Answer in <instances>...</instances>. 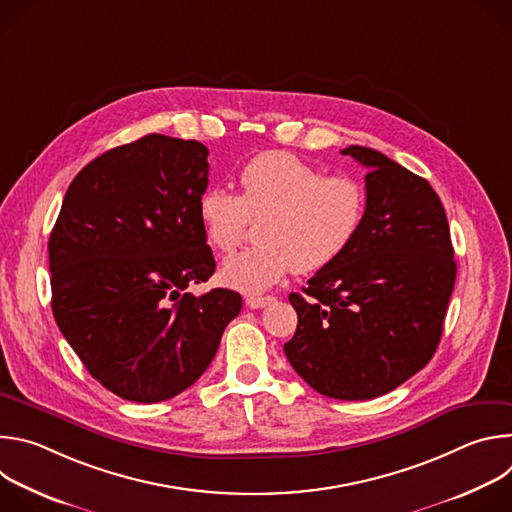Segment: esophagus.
Wrapping results in <instances>:
<instances>
[{
  "label": "esophagus",
  "mask_w": 512,
  "mask_h": 512,
  "mask_svg": "<svg viewBox=\"0 0 512 512\" xmlns=\"http://www.w3.org/2000/svg\"><path fill=\"white\" fill-rule=\"evenodd\" d=\"M245 302H247V306H249V308L257 310V308H265V306L273 304V302H275V298H273V296H257V294H249V296L245 298Z\"/></svg>",
  "instance_id": "obj_1"
}]
</instances>
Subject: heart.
Instances as JSON below:
<instances>
[{"label":"heart","mask_w":512,"mask_h":512,"mask_svg":"<svg viewBox=\"0 0 512 512\" xmlns=\"http://www.w3.org/2000/svg\"><path fill=\"white\" fill-rule=\"evenodd\" d=\"M241 194L208 188L198 200V221L208 243L231 253L249 218L257 225L253 249L221 269V279L255 291L277 283L289 269L312 273L332 263L356 235L364 214V190L346 174H328L294 154L263 152L239 174Z\"/></svg>","instance_id":"heart-1"}]
</instances>
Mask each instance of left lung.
<instances>
[{"instance_id": "1", "label": "left lung", "mask_w": 512, "mask_h": 512, "mask_svg": "<svg viewBox=\"0 0 512 512\" xmlns=\"http://www.w3.org/2000/svg\"><path fill=\"white\" fill-rule=\"evenodd\" d=\"M340 154L369 170L367 206L346 249L302 294L294 338L283 350L318 393L364 401L419 373L440 344L456 283L450 227L429 182L377 150Z\"/></svg>"}]
</instances>
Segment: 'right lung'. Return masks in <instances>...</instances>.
<instances>
[{
    "mask_svg": "<svg viewBox=\"0 0 512 512\" xmlns=\"http://www.w3.org/2000/svg\"><path fill=\"white\" fill-rule=\"evenodd\" d=\"M208 150L150 133L70 182L48 241L52 314L105 389L135 403L186 391L208 369L243 298L188 285L216 267L198 221Z\"/></svg>",
    "mask_w": 512,
    "mask_h": 512,
    "instance_id": "right-lung-1",
    "label": "right lung"
}]
</instances>
